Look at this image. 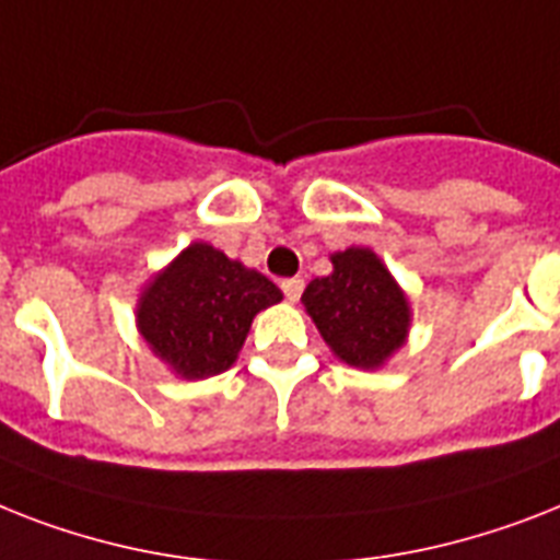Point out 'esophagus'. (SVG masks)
I'll use <instances>...</instances> for the list:
<instances>
[{"label":"esophagus","instance_id":"34e87169","mask_svg":"<svg viewBox=\"0 0 560 560\" xmlns=\"http://www.w3.org/2000/svg\"><path fill=\"white\" fill-rule=\"evenodd\" d=\"M302 290H304V279H299V276L281 281V293H284V299H288V302H299Z\"/></svg>","mask_w":560,"mask_h":560}]
</instances>
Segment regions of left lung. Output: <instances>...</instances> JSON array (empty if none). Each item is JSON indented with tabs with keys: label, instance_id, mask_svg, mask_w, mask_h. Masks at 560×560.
<instances>
[{
	"label": "left lung",
	"instance_id": "1",
	"mask_svg": "<svg viewBox=\"0 0 560 560\" xmlns=\"http://www.w3.org/2000/svg\"><path fill=\"white\" fill-rule=\"evenodd\" d=\"M334 272L313 279L302 302L336 357L353 368L383 365L408 334V302L371 249L336 253Z\"/></svg>",
	"mask_w": 560,
	"mask_h": 560
}]
</instances>
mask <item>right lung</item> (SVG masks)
Here are the masks:
<instances>
[{"label":"right lung","mask_w":560,"mask_h":560,"mask_svg":"<svg viewBox=\"0 0 560 560\" xmlns=\"http://www.w3.org/2000/svg\"><path fill=\"white\" fill-rule=\"evenodd\" d=\"M276 302L281 290L267 276L192 244L140 299V334L186 380L215 376L235 362L253 316Z\"/></svg>","instance_id":"1"}]
</instances>
